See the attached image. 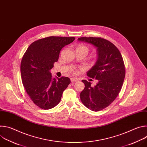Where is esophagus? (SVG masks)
I'll return each mask as SVG.
<instances>
[{"mask_svg":"<svg viewBox=\"0 0 147 147\" xmlns=\"http://www.w3.org/2000/svg\"><path fill=\"white\" fill-rule=\"evenodd\" d=\"M70 80H71V82H77L78 81L77 78H71Z\"/></svg>","mask_w":147,"mask_h":147,"instance_id":"esophagus-1","label":"esophagus"}]
</instances>
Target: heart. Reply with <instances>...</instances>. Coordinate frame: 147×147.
I'll return each mask as SVG.
<instances>
[{"label":"heart","instance_id":"b5f03b06","mask_svg":"<svg viewBox=\"0 0 147 147\" xmlns=\"http://www.w3.org/2000/svg\"><path fill=\"white\" fill-rule=\"evenodd\" d=\"M76 50H80V51L84 52H86V55H87L88 53V52H89V48H88V47H87L85 45H83V44H78L77 46ZM73 73L74 74H75L76 73V71L75 70H73Z\"/></svg>","mask_w":147,"mask_h":147}]
</instances>
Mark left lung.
<instances>
[{
    "mask_svg": "<svg viewBox=\"0 0 147 147\" xmlns=\"http://www.w3.org/2000/svg\"><path fill=\"white\" fill-rule=\"evenodd\" d=\"M80 41L90 43L97 48L98 60L87 72V76L98 80L94 86L82 80L85 87L80 93L82 103L92 111L97 112L108 107L120 92L125 71L122 56L111 42L100 37H81Z\"/></svg>",
    "mask_w": 147,
    "mask_h": 147,
    "instance_id": "8db88e82",
    "label": "left lung"
}]
</instances>
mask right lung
Here are the masks:
<instances>
[{"mask_svg": "<svg viewBox=\"0 0 147 147\" xmlns=\"http://www.w3.org/2000/svg\"><path fill=\"white\" fill-rule=\"evenodd\" d=\"M74 39L55 36L42 38L32 42L23 56L20 66L23 84L32 102L41 109L56 107L70 83L67 77L53 78L51 70L61 49Z\"/></svg>", "mask_w": 147, "mask_h": 147, "instance_id": "add662e5", "label": "right lung"}]
</instances>
